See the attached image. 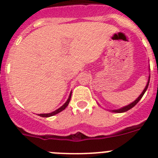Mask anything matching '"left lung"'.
<instances>
[{"instance_id":"8db88e82","label":"left lung","mask_w":158,"mask_h":158,"mask_svg":"<svg viewBox=\"0 0 158 158\" xmlns=\"http://www.w3.org/2000/svg\"><path fill=\"white\" fill-rule=\"evenodd\" d=\"M149 70H150V69H149ZM149 79H150V75H149V80H148V82H147V85H146V86H145V88L144 89L143 92L141 93V95H140L139 97H138V98H137V99L135 100V101H134V102H132V103L129 104V105H128V106H125V107H122V108H121V109H118V110H111V111L112 112H114V113H124V112H126V111H128V110H130V109H132V108H133V106H135L136 105H137V102H139L140 100L141 99V98L143 97L144 94H145V91H146V90H147V89H148V86H149Z\"/></svg>"}]
</instances>
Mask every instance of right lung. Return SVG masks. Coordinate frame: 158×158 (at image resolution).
<instances>
[{"label": "right lung", "mask_w": 158, "mask_h": 158, "mask_svg": "<svg viewBox=\"0 0 158 158\" xmlns=\"http://www.w3.org/2000/svg\"><path fill=\"white\" fill-rule=\"evenodd\" d=\"M71 95H72V93H70L69 97L68 100H67V101H66L65 103H64V105H63V106H61V107H60V108H59V109H57V110H55V111L52 112V113H49V114H39V116H40V117H43V118H48V117H52V116L56 115V114H59V113H60V112L63 111V110H64V109H65V108L67 107V106H68L69 103V102H70V99H71Z\"/></svg>", "instance_id": "obj_1"}]
</instances>
